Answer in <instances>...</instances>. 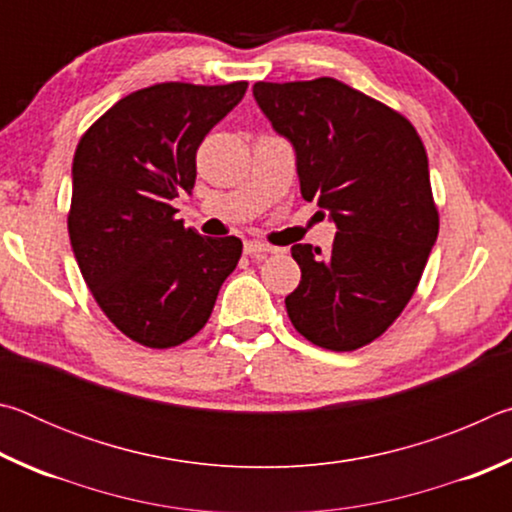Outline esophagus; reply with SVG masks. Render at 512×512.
<instances>
[{
  "label": "esophagus",
  "mask_w": 512,
  "mask_h": 512,
  "mask_svg": "<svg viewBox=\"0 0 512 512\" xmlns=\"http://www.w3.org/2000/svg\"><path fill=\"white\" fill-rule=\"evenodd\" d=\"M244 253L246 255H255V257H264L268 253H275L273 246L264 244V241H257V239H250L244 244Z\"/></svg>",
  "instance_id": "obj_1"
}]
</instances>
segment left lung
Instances as JSON below:
<instances>
[{
    "instance_id": "obj_1",
    "label": "left lung",
    "mask_w": 512,
    "mask_h": 512,
    "mask_svg": "<svg viewBox=\"0 0 512 512\" xmlns=\"http://www.w3.org/2000/svg\"><path fill=\"white\" fill-rule=\"evenodd\" d=\"M296 149L300 192L336 223L327 255L296 244L302 277L284 305L318 348L352 352L395 323L438 237L427 151L413 124L336 79L253 85Z\"/></svg>"
}]
</instances>
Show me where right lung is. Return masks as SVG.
<instances>
[{
	"label": "right lung",
	"mask_w": 512,
	"mask_h": 512,
	"mask_svg": "<svg viewBox=\"0 0 512 512\" xmlns=\"http://www.w3.org/2000/svg\"><path fill=\"white\" fill-rule=\"evenodd\" d=\"M246 88L151 85L103 112L76 146L74 257L110 323L146 348H176L201 332L237 268L241 239L185 228L171 201L194 189L198 146Z\"/></svg>",
	"instance_id": "obj_1"
}]
</instances>
